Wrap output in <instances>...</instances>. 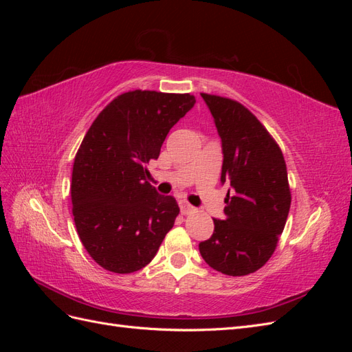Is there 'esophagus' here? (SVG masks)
I'll return each mask as SVG.
<instances>
[{
    "instance_id": "obj_1",
    "label": "esophagus",
    "mask_w": 352,
    "mask_h": 352,
    "mask_svg": "<svg viewBox=\"0 0 352 352\" xmlns=\"http://www.w3.org/2000/svg\"><path fill=\"white\" fill-rule=\"evenodd\" d=\"M179 207H180V211H182V214H189V212H192L195 210L186 201H179Z\"/></svg>"
}]
</instances>
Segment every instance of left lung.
Segmentation results:
<instances>
[{
    "label": "left lung",
    "mask_w": 352,
    "mask_h": 352,
    "mask_svg": "<svg viewBox=\"0 0 352 352\" xmlns=\"http://www.w3.org/2000/svg\"><path fill=\"white\" fill-rule=\"evenodd\" d=\"M221 141V185L229 184L225 217L214 220L201 257L223 274L245 276L267 263L289 214L291 192L280 148L242 104L201 94Z\"/></svg>",
    "instance_id": "left-lung-1"
}]
</instances>
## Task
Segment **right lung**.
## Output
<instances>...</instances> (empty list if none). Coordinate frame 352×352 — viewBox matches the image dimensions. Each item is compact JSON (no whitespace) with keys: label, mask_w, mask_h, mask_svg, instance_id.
I'll use <instances>...</instances> for the list:
<instances>
[{"label":"right lung","mask_w":352,"mask_h":352,"mask_svg":"<svg viewBox=\"0 0 352 352\" xmlns=\"http://www.w3.org/2000/svg\"><path fill=\"white\" fill-rule=\"evenodd\" d=\"M195 105L189 94L131 91L105 107L74 157L72 204L85 250L101 267L133 273L150 263L179 206L148 182L168 131Z\"/></svg>","instance_id":"right-lung-1"}]
</instances>
